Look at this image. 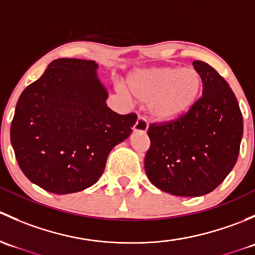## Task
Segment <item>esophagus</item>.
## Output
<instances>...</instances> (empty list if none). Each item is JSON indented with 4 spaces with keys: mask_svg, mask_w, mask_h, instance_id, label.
<instances>
[{
    "mask_svg": "<svg viewBox=\"0 0 255 255\" xmlns=\"http://www.w3.org/2000/svg\"><path fill=\"white\" fill-rule=\"evenodd\" d=\"M146 129H148V123H146L145 118L139 116V117L137 118V121H135L134 126H133V130H134V132L144 133L146 132Z\"/></svg>",
    "mask_w": 255,
    "mask_h": 255,
    "instance_id": "34e87169",
    "label": "esophagus"
}]
</instances>
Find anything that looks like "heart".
<instances>
[{
    "label": "heart",
    "instance_id": "1",
    "mask_svg": "<svg viewBox=\"0 0 255 255\" xmlns=\"http://www.w3.org/2000/svg\"><path fill=\"white\" fill-rule=\"evenodd\" d=\"M202 79L194 68L161 66L135 71L127 80L123 96L148 104L149 116L159 123L177 120L189 111L201 90Z\"/></svg>",
    "mask_w": 255,
    "mask_h": 255
}]
</instances>
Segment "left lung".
<instances>
[{
	"mask_svg": "<svg viewBox=\"0 0 255 255\" xmlns=\"http://www.w3.org/2000/svg\"><path fill=\"white\" fill-rule=\"evenodd\" d=\"M202 96L173 122L151 123L144 158L148 179L161 191L195 197L213 191L235 166L243 135L238 101L225 79L195 60Z\"/></svg>",
	"mask_w": 255,
	"mask_h": 255,
	"instance_id": "left-lung-1",
	"label": "left lung"
}]
</instances>
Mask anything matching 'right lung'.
I'll list each match as a JSON object with an SVG mask.
<instances>
[{
    "instance_id": "right-lung-1",
    "label": "right lung",
    "mask_w": 255,
    "mask_h": 255,
    "mask_svg": "<svg viewBox=\"0 0 255 255\" xmlns=\"http://www.w3.org/2000/svg\"><path fill=\"white\" fill-rule=\"evenodd\" d=\"M94 60L56 59L18 99L11 143L20 170L49 192L73 194L102 175L110 151L132 133L135 113L107 107Z\"/></svg>"
}]
</instances>
